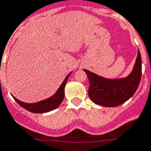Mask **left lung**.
I'll return each mask as SVG.
<instances>
[{
	"instance_id": "left-lung-1",
	"label": "left lung",
	"mask_w": 151,
	"mask_h": 151,
	"mask_svg": "<svg viewBox=\"0 0 151 151\" xmlns=\"http://www.w3.org/2000/svg\"><path fill=\"white\" fill-rule=\"evenodd\" d=\"M89 80L88 96L96 104L114 107L129 100L138 88L142 75V59L138 54L133 69L126 78L109 79L85 70Z\"/></svg>"
}]
</instances>
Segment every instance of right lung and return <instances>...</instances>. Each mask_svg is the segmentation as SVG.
Returning <instances> with one entry per match:
<instances>
[{
    "instance_id": "right-lung-1",
    "label": "right lung",
    "mask_w": 151,
    "mask_h": 151,
    "mask_svg": "<svg viewBox=\"0 0 151 151\" xmlns=\"http://www.w3.org/2000/svg\"><path fill=\"white\" fill-rule=\"evenodd\" d=\"M71 73L72 72H70L65 78L64 81H63L61 85L59 86V88L57 89L55 93L51 97L48 98V99L39 101V102H37V103H27L19 100L14 96H13V98L17 102L18 104H19L22 107H23L27 110L29 111V112L34 113V114H42V113L49 112L51 110H53L55 109H56L57 107H59V106L61 104L63 100L64 88H65L66 81L68 80L69 77L71 74Z\"/></svg>"
}]
</instances>
